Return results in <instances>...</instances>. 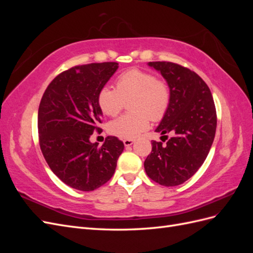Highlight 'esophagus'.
<instances>
[{"label":"esophagus","instance_id":"34e87169","mask_svg":"<svg viewBox=\"0 0 253 253\" xmlns=\"http://www.w3.org/2000/svg\"><path fill=\"white\" fill-rule=\"evenodd\" d=\"M134 141H135L134 139H125L124 143H125L126 147H129V145H132L134 143Z\"/></svg>","mask_w":253,"mask_h":253}]
</instances>
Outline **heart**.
<instances>
[{"instance_id": "obj_1", "label": "heart", "mask_w": 253, "mask_h": 253, "mask_svg": "<svg viewBox=\"0 0 253 253\" xmlns=\"http://www.w3.org/2000/svg\"><path fill=\"white\" fill-rule=\"evenodd\" d=\"M116 89L108 85L99 90L97 102L106 116H116L126 101L131 113L112 120L109 132L119 138L133 139L150 126V120L163 119L171 101L168 83L141 70L126 71L116 79Z\"/></svg>"}]
</instances>
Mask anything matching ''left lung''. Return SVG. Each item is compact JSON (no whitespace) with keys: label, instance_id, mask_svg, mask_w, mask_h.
Listing matches in <instances>:
<instances>
[{"label":"left lung","instance_id":"obj_1","mask_svg":"<svg viewBox=\"0 0 253 253\" xmlns=\"http://www.w3.org/2000/svg\"><path fill=\"white\" fill-rule=\"evenodd\" d=\"M149 66L163 75L171 91L169 109L155 132L172 137L166 144L152 142L144 170L159 185L178 186L192 177L208 156L216 131L215 105L210 88L193 71L166 61Z\"/></svg>","mask_w":253,"mask_h":253}]
</instances>
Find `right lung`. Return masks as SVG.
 Returning <instances> with one entry per match:
<instances>
[{"mask_svg": "<svg viewBox=\"0 0 253 253\" xmlns=\"http://www.w3.org/2000/svg\"><path fill=\"white\" fill-rule=\"evenodd\" d=\"M117 62L74 66L59 74L45 89L38 112L42 154L50 170L67 186L93 191L109 181L125 144L109 136L104 143L89 137L101 132L97 96L117 71Z\"/></svg>", "mask_w": 253, "mask_h": 253, "instance_id": "right-lung-1", "label": "right lung"}]
</instances>
